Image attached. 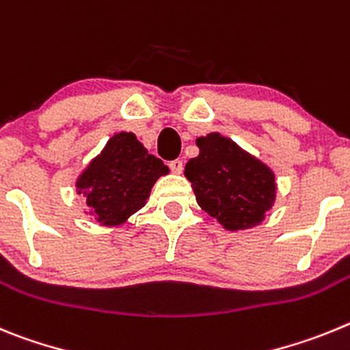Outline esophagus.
<instances>
[{
	"mask_svg": "<svg viewBox=\"0 0 350 350\" xmlns=\"http://www.w3.org/2000/svg\"><path fill=\"white\" fill-rule=\"evenodd\" d=\"M169 167H171V171L176 172V174H181V172H183V160H179V159L171 160V162H169Z\"/></svg>",
	"mask_w": 350,
	"mask_h": 350,
	"instance_id": "esophagus-1",
	"label": "esophagus"
}]
</instances>
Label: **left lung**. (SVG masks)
I'll return each mask as SVG.
<instances>
[{"label": "left lung", "mask_w": 350, "mask_h": 350, "mask_svg": "<svg viewBox=\"0 0 350 350\" xmlns=\"http://www.w3.org/2000/svg\"><path fill=\"white\" fill-rule=\"evenodd\" d=\"M197 146L200 153L188 160L185 176L198 206L226 230L260 225L275 200L273 172L218 132L198 137Z\"/></svg>", "instance_id": "obj_1"}]
</instances>
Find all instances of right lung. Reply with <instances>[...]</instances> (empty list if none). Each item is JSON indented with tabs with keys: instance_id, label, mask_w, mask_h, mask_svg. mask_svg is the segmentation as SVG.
<instances>
[{
	"instance_id": "right-lung-1",
	"label": "right lung",
	"mask_w": 350,
	"mask_h": 350,
	"mask_svg": "<svg viewBox=\"0 0 350 350\" xmlns=\"http://www.w3.org/2000/svg\"><path fill=\"white\" fill-rule=\"evenodd\" d=\"M167 172L132 132H120L81 172L77 190L100 225H122L146 204L157 179Z\"/></svg>"
}]
</instances>
